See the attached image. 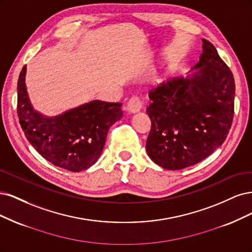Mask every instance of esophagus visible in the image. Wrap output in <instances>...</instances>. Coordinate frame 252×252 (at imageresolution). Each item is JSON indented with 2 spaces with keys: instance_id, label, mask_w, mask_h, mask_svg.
I'll return each instance as SVG.
<instances>
[{
  "instance_id": "esophagus-1",
  "label": "esophagus",
  "mask_w": 252,
  "mask_h": 252,
  "mask_svg": "<svg viewBox=\"0 0 252 252\" xmlns=\"http://www.w3.org/2000/svg\"><path fill=\"white\" fill-rule=\"evenodd\" d=\"M126 108H127V111L129 113H136V112H139L142 108V101L140 99L139 96H132L131 98H129V100L127 101V104H126Z\"/></svg>"
}]
</instances>
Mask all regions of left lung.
<instances>
[{"label":"left lung","mask_w":252,"mask_h":252,"mask_svg":"<svg viewBox=\"0 0 252 252\" xmlns=\"http://www.w3.org/2000/svg\"><path fill=\"white\" fill-rule=\"evenodd\" d=\"M200 68L191 77H174L149 92L150 158L178 170L199 163L223 144L234 114V78L215 46L202 39Z\"/></svg>","instance_id":"obj_1"}]
</instances>
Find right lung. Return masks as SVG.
Wrapping results in <instances>:
<instances>
[{
  "label": "right lung",
  "mask_w": 252,
  "mask_h": 252,
  "mask_svg": "<svg viewBox=\"0 0 252 252\" xmlns=\"http://www.w3.org/2000/svg\"><path fill=\"white\" fill-rule=\"evenodd\" d=\"M26 66L18 82V116L27 140L55 166L82 172L98 160L109 128L123 117L120 102L93 100L52 118L31 107L25 86Z\"/></svg>",
  "instance_id": "1"
}]
</instances>
